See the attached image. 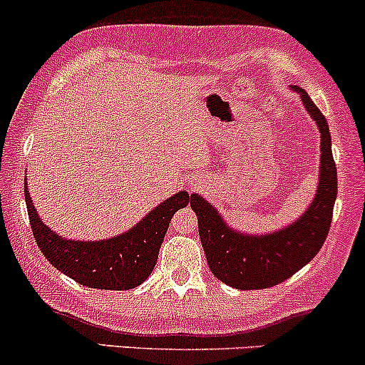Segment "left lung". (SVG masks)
<instances>
[{
	"mask_svg": "<svg viewBox=\"0 0 365 365\" xmlns=\"http://www.w3.org/2000/svg\"><path fill=\"white\" fill-rule=\"evenodd\" d=\"M320 131V173L314 201L291 225L253 235L227 225L213 204L199 194L190 195V207L197 215L199 237L211 274L235 289H267L294 275L314 259L329 234L332 207L338 194V175L331 150L326 118L308 93L293 86Z\"/></svg>",
	"mask_w": 365,
	"mask_h": 365,
	"instance_id": "8db88e82",
	"label": "left lung"
}]
</instances>
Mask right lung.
<instances>
[{
  "label": "right lung",
  "instance_id": "obj_1",
  "mask_svg": "<svg viewBox=\"0 0 365 365\" xmlns=\"http://www.w3.org/2000/svg\"><path fill=\"white\" fill-rule=\"evenodd\" d=\"M24 194L34 239L48 262L83 286L110 291L133 289L149 277L171 218L190 199L185 190L178 192L124 234L91 242L60 237L41 222L31 201L27 183Z\"/></svg>",
  "mask_w": 365,
  "mask_h": 365
}]
</instances>
